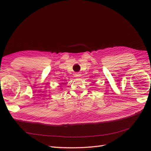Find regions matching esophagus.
I'll list each match as a JSON object with an SVG mask.
<instances>
[{
  "instance_id": "34e87169",
  "label": "esophagus",
  "mask_w": 151,
  "mask_h": 151,
  "mask_svg": "<svg viewBox=\"0 0 151 151\" xmlns=\"http://www.w3.org/2000/svg\"><path fill=\"white\" fill-rule=\"evenodd\" d=\"M81 76V75L79 73H76L75 74V77H80Z\"/></svg>"
}]
</instances>
